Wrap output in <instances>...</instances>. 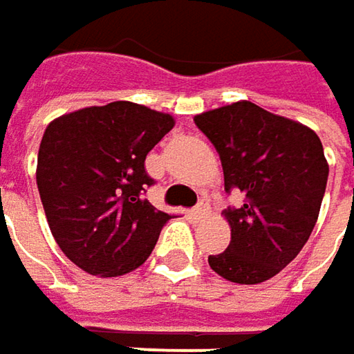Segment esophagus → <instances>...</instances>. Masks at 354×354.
Masks as SVG:
<instances>
[{"label": "esophagus", "mask_w": 354, "mask_h": 354, "mask_svg": "<svg viewBox=\"0 0 354 354\" xmlns=\"http://www.w3.org/2000/svg\"><path fill=\"white\" fill-rule=\"evenodd\" d=\"M207 214H209V205H207L205 201H201V203L191 212V215H193L195 219H203V217H207Z\"/></svg>", "instance_id": "esophagus-1"}]
</instances>
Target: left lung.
<instances>
[{
    "instance_id": "1",
    "label": "left lung",
    "mask_w": 354,
    "mask_h": 354,
    "mask_svg": "<svg viewBox=\"0 0 354 354\" xmlns=\"http://www.w3.org/2000/svg\"><path fill=\"white\" fill-rule=\"evenodd\" d=\"M197 129L214 142L225 191L243 203L223 212L232 240L209 256L215 274L236 284H260L300 254L315 230L328 163L313 129L250 100L197 114Z\"/></svg>"
}]
</instances>
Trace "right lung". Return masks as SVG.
Listing matches in <instances>:
<instances>
[{
	"mask_svg": "<svg viewBox=\"0 0 354 354\" xmlns=\"http://www.w3.org/2000/svg\"><path fill=\"white\" fill-rule=\"evenodd\" d=\"M175 127L171 114L129 100L54 118L39 142L36 181L46 219L70 262L92 276L137 270L171 215L145 189L147 153Z\"/></svg>",
	"mask_w": 354,
	"mask_h": 354,
	"instance_id": "right-lung-1",
	"label": "right lung"
}]
</instances>
